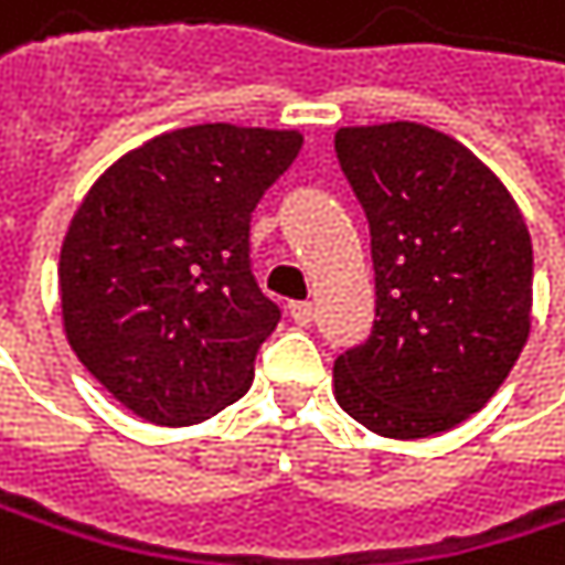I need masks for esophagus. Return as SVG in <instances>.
<instances>
[{"mask_svg":"<svg viewBox=\"0 0 565 565\" xmlns=\"http://www.w3.org/2000/svg\"><path fill=\"white\" fill-rule=\"evenodd\" d=\"M289 316H292L299 326H309L312 316H316V309H312V302H289Z\"/></svg>","mask_w":565,"mask_h":565,"instance_id":"34e87169","label":"esophagus"}]
</instances>
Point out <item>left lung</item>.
I'll list each match as a JSON object with an SVG mask.
<instances>
[{"mask_svg": "<svg viewBox=\"0 0 565 565\" xmlns=\"http://www.w3.org/2000/svg\"><path fill=\"white\" fill-rule=\"evenodd\" d=\"M335 156L376 269L373 332L335 360V403L386 439L439 436L492 399L530 339L526 220L500 175L439 129L345 126Z\"/></svg>", "mask_w": 565, "mask_h": 565, "instance_id": "8db88e82", "label": "left lung"}]
</instances>
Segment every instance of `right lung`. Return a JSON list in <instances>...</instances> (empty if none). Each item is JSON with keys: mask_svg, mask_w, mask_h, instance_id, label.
<instances>
[{"mask_svg": "<svg viewBox=\"0 0 565 565\" xmlns=\"http://www.w3.org/2000/svg\"><path fill=\"white\" fill-rule=\"evenodd\" d=\"M299 129L202 122L119 156L58 253L62 329L103 390L156 426L216 416L253 386L279 322L249 273V216Z\"/></svg>", "mask_w": 565, "mask_h": 565, "instance_id": "1", "label": "right lung"}]
</instances>
